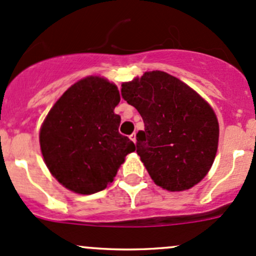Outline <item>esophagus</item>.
Segmentation results:
<instances>
[{"instance_id": "1", "label": "esophagus", "mask_w": 256, "mask_h": 256, "mask_svg": "<svg viewBox=\"0 0 256 256\" xmlns=\"http://www.w3.org/2000/svg\"><path fill=\"white\" fill-rule=\"evenodd\" d=\"M129 138H130V140L133 142H136V133H133V134H130V136H129Z\"/></svg>"}]
</instances>
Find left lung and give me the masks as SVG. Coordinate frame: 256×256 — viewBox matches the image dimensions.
I'll list each match as a JSON object with an SVG mask.
<instances>
[{
  "instance_id": "1",
  "label": "left lung",
  "mask_w": 256,
  "mask_h": 256,
  "mask_svg": "<svg viewBox=\"0 0 256 256\" xmlns=\"http://www.w3.org/2000/svg\"><path fill=\"white\" fill-rule=\"evenodd\" d=\"M122 98L144 120L136 134V152L151 180L170 192L192 188L215 160L218 122L196 92L161 70L122 84Z\"/></svg>"
}]
</instances>
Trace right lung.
<instances>
[{"instance_id": "add662e5", "label": "right lung", "mask_w": 256, "mask_h": 256, "mask_svg": "<svg viewBox=\"0 0 256 256\" xmlns=\"http://www.w3.org/2000/svg\"><path fill=\"white\" fill-rule=\"evenodd\" d=\"M120 100L114 84L98 76L76 83L58 98L40 129V148L54 178L78 194H94L114 182L136 150L118 132Z\"/></svg>"}]
</instances>
